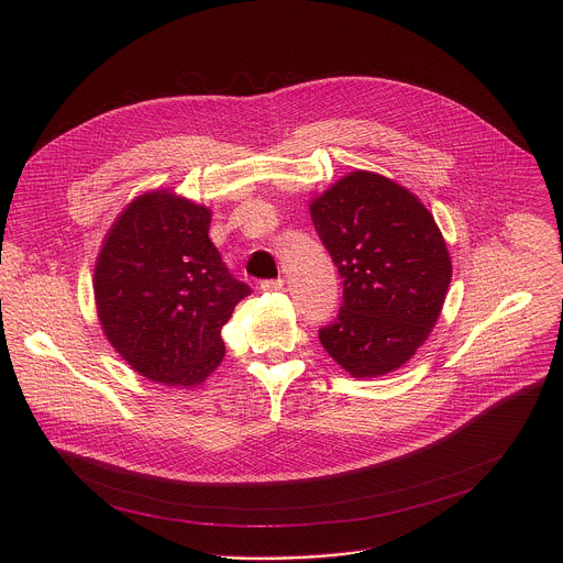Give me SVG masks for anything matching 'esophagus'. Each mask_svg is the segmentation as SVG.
<instances>
[{"mask_svg": "<svg viewBox=\"0 0 563 563\" xmlns=\"http://www.w3.org/2000/svg\"><path fill=\"white\" fill-rule=\"evenodd\" d=\"M282 286H284V279H282V277H275V279H262V282H260V290H266V292L282 290Z\"/></svg>", "mask_w": 563, "mask_h": 563, "instance_id": "obj_1", "label": "esophagus"}]
</instances>
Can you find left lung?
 I'll return each mask as SVG.
<instances>
[{
    "label": "left lung",
    "mask_w": 563,
    "mask_h": 563,
    "mask_svg": "<svg viewBox=\"0 0 563 563\" xmlns=\"http://www.w3.org/2000/svg\"><path fill=\"white\" fill-rule=\"evenodd\" d=\"M342 277V306L319 329L353 377L397 371L438 321L453 266L431 212L393 179L355 170L310 203Z\"/></svg>",
    "instance_id": "obj_1"
}]
</instances>
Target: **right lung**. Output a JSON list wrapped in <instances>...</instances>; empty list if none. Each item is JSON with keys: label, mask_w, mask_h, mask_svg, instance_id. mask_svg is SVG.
Listing matches in <instances>:
<instances>
[{"label": "right lung", "mask_w": 563, "mask_h": 563, "mask_svg": "<svg viewBox=\"0 0 563 563\" xmlns=\"http://www.w3.org/2000/svg\"><path fill=\"white\" fill-rule=\"evenodd\" d=\"M208 232V208L154 190L123 210L99 251L95 301L103 333L152 382H206L225 355L223 324L251 295Z\"/></svg>", "instance_id": "add662e5"}]
</instances>
